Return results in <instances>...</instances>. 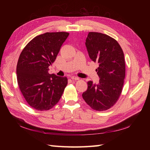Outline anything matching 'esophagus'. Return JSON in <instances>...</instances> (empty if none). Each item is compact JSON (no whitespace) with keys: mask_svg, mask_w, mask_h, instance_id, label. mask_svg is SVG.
Segmentation results:
<instances>
[{"mask_svg":"<svg viewBox=\"0 0 150 150\" xmlns=\"http://www.w3.org/2000/svg\"><path fill=\"white\" fill-rule=\"evenodd\" d=\"M71 79L73 80V81H76V80H79V78L76 76H72L71 77Z\"/></svg>","mask_w":150,"mask_h":150,"instance_id":"1","label":"esophagus"}]
</instances>
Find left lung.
<instances>
[{
    "instance_id": "1",
    "label": "left lung",
    "mask_w": 150,
    "mask_h": 150,
    "mask_svg": "<svg viewBox=\"0 0 150 150\" xmlns=\"http://www.w3.org/2000/svg\"><path fill=\"white\" fill-rule=\"evenodd\" d=\"M89 56L99 66L98 84L88 82V89L82 94L84 100L96 111H105L117 102L125 78L123 51L116 40L106 34L90 32L86 39Z\"/></svg>"
}]
</instances>
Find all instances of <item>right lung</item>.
<instances>
[{
	"label": "right lung",
	"instance_id": "add662e5",
	"mask_svg": "<svg viewBox=\"0 0 150 150\" xmlns=\"http://www.w3.org/2000/svg\"><path fill=\"white\" fill-rule=\"evenodd\" d=\"M69 34L58 32L36 36L20 54L16 69L17 82L26 101L35 110L53 108L67 84L66 77L50 74L48 71Z\"/></svg>",
	"mask_w": 150,
	"mask_h": 150
}]
</instances>
